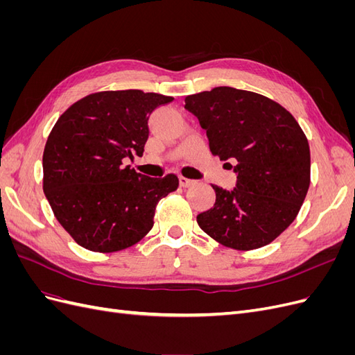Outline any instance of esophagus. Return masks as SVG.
<instances>
[{
  "instance_id": "obj_1",
  "label": "esophagus",
  "mask_w": 355,
  "mask_h": 355,
  "mask_svg": "<svg viewBox=\"0 0 355 355\" xmlns=\"http://www.w3.org/2000/svg\"><path fill=\"white\" fill-rule=\"evenodd\" d=\"M179 184H180V187H182V188H189V187H192V185L196 184V180H192V179H188V178L180 176V178H179Z\"/></svg>"
}]
</instances>
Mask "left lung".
Wrapping results in <instances>:
<instances>
[{
  "label": "left lung",
  "mask_w": 355,
  "mask_h": 355,
  "mask_svg": "<svg viewBox=\"0 0 355 355\" xmlns=\"http://www.w3.org/2000/svg\"><path fill=\"white\" fill-rule=\"evenodd\" d=\"M206 130L213 155L234 159L237 185H211L216 201L197 216L213 240L235 250L274 241L302 207L311 182L309 145L280 103L259 93L214 87L185 98Z\"/></svg>",
  "instance_id": "left-lung-1"
}]
</instances>
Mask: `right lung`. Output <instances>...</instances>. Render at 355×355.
Segmentation results:
<instances>
[{
    "label": "right lung",
    "instance_id": "obj_1",
    "mask_svg": "<svg viewBox=\"0 0 355 355\" xmlns=\"http://www.w3.org/2000/svg\"><path fill=\"white\" fill-rule=\"evenodd\" d=\"M171 101L142 90L92 93L51 128L42 189L63 230L84 249L112 253L141 241L158 201L178 189L173 173L155 179L124 166L144 154L149 115Z\"/></svg>",
    "mask_w": 355,
    "mask_h": 355
}]
</instances>
